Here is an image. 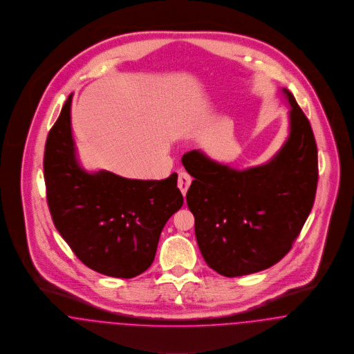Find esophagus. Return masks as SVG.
I'll return each instance as SVG.
<instances>
[{"label": "esophagus", "instance_id": "1", "mask_svg": "<svg viewBox=\"0 0 354 354\" xmlns=\"http://www.w3.org/2000/svg\"><path fill=\"white\" fill-rule=\"evenodd\" d=\"M177 184H178V187H180L181 193L185 196L189 186L192 184V176H190L189 173H186V171H180V173H178V181H177Z\"/></svg>", "mask_w": 354, "mask_h": 354}]
</instances>
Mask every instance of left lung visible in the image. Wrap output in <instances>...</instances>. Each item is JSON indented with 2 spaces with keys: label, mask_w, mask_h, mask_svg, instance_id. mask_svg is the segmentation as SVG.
Listing matches in <instances>:
<instances>
[{
  "label": "left lung",
  "mask_w": 354,
  "mask_h": 354,
  "mask_svg": "<svg viewBox=\"0 0 354 354\" xmlns=\"http://www.w3.org/2000/svg\"><path fill=\"white\" fill-rule=\"evenodd\" d=\"M290 131L276 156L254 168H230L200 150L183 157L194 177L186 203L206 263L225 277L265 270L292 249L316 197L317 145L296 98L282 89Z\"/></svg>",
  "instance_id": "8db88e82"
}]
</instances>
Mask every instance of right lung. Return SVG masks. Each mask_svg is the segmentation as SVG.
Segmentation results:
<instances>
[{"label":"right lung","instance_id":"obj_1","mask_svg":"<svg viewBox=\"0 0 354 354\" xmlns=\"http://www.w3.org/2000/svg\"><path fill=\"white\" fill-rule=\"evenodd\" d=\"M72 95L45 145L49 210L61 237L82 263L105 276L133 279L151 265L165 223L184 204L177 173L157 181L84 170L71 128Z\"/></svg>","mask_w":354,"mask_h":354}]
</instances>
